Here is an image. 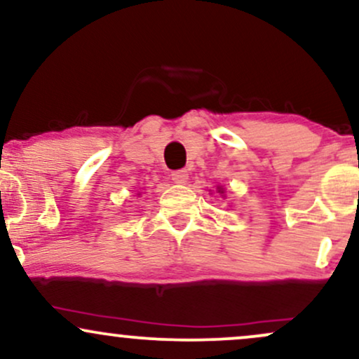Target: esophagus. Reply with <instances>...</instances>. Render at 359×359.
Wrapping results in <instances>:
<instances>
[{
  "label": "esophagus",
  "mask_w": 359,
  "mask_h": 359,
  "mask_svg": "<svg viewBox=\"0 0 359 359\" xmlns=\"http://www.w3.org/2000/svg\"><path fill=\"white\" fill-rule=\"evenodd\" d=\"M187 179H189L187 170L172 172V180H174L175 184H185V182H187Z\"/></svg>",
  "instance_id": "obj_1"
}]
</instances>
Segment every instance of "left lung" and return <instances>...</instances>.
<instances>
[{
	"mask_svg": "<svg viewBox=\"0 0 359 359\" xmlns=\"http://www.w3.org/2000/svg\"><path fill=\"white\" fill-rule=\"evenodd\" d=\"M219 192H222V191H221V189H219Z\"/></svg>",
	"mask_w": 359,
	"mask_h": 359,
	"instance_id": "1",
	"label": "left lung"
}]
</instances>
